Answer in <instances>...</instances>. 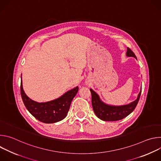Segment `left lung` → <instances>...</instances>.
<instances>
[{"label":"left lung","instance_id":"left-lung-1","mask_svg":"<svg viewBox=\"0 0 161 161\" xmlns=\"http://www.w3.org/2000/svg\"><path fill=\"white\" fill-rule=\"evenodd\" d=\"M126 55L136 58L135 54L129 48H127ZM90 90L92 94V108L96 116L103 121H117L128 116L135 109L141 96L142 88L135 101L128 104L122 106H111L106 104L101 100L99 95L96 92L91 88Z\"/></svg>","mask_w":161,"mask_h":161}]
</instances>
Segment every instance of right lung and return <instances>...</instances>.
<instances>
[{
  "label": "right lung",
  "mask_w": 161,
  "mask_h": 161,
  "mask_svg": "<svg viewBox=\"0 0 161 161\" xmlns=\"http://www.w3.org/2000/svg\"><path fill=\"white\" fill-rule=\"evenodd\" d=\"M78 89V86H76L67 91L60 97L51 101L37 103L31 99L25 94L21 80L20 92L23 102L32 116L45 124L55 123L65 118L69 110L72 100L76 95Z\"/></svg>",
  "instance_id": "add662e5"
}]
</instances>
